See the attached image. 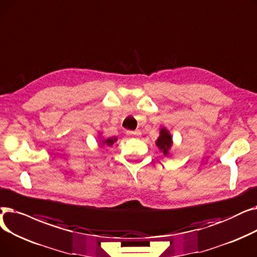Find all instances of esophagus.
Wrapping results in <instances>:
<instances>
[{"label": "esophagus", "mask_w": 257, "mask_h": 257, "mask_svg": "<svg viewBox=\"0 0 257 257\" xmlns=\"http://www.w3.org/2000/svg\"><path fill=\"white\" fill-rule=\"evenodd\" d=\"M126 135L130 137H139L141 135L140 131H127Z\"/></svg>", "instance_id": "1"}]
</instances>
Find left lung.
<instances>
[{"label":"left lung","instance_id":"obj_1","mask_svg":"<svg viewBox=\"0 0 257 257\" xmlns=\"http://www.w3.org/2000/svg\"><path fill=\"white\" fill-rule=\"evenodd\" d=\"M156 144L160 149V151L163 152L164 156L169 155V150L173 145V137L165 127H162L160 130V136L157 139Z\"/></svg>","mask_w":257,"mask_h":257}]
</instances>
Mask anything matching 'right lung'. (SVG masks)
Segmentation results:
<instances>
[{
    "instance_id": "obj_1",
    "label": "right lung",
    "mask_w": 257,
    "mask_h": 257,
    "mask_svg": "<svg viewBox=\"0 0 257 257\" xmlns=\"http://www.w3.org/2000/svg\"><path fill=\"white\" fill-rule=\"evenodd\" d=\"M117 141V138L116 137H109V138H107V139H103V140H101V146L102 145H105V146H112L115 142Z\"/></svg>"
}]
</instances>
